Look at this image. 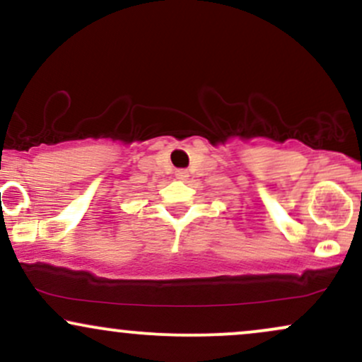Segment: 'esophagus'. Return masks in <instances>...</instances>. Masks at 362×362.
I'll use <instances>...</instances> for the list:
<instances>
[{"label":"esophagus","instance_id":"1","mask_svg":"<svg viewBox=\"0 0 362 362\" xmlns=\"http://www.w3.org/2000/svg\"><path fill=\"white\" fill-rule=\"evenodd\" d=\"M175 177L178 178V180H185V178L189 177V172H187V170H184V168H180V170H177V172H175Z\"/></svg>","mask_w":362,"mask_h":362}]
</instances>
